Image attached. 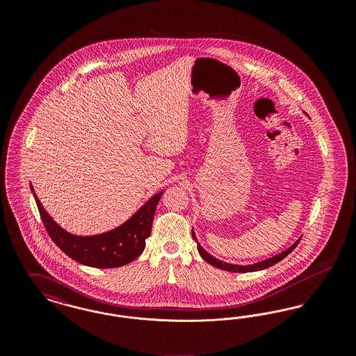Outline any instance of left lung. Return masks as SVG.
Instances as JSON below:
<instances>
[{"instance_id": "1", "label": "left lung", "mask_w": 356, "mask_h": 356, "mask_svg": "<svg viewBox=\"0 0 356 356\" xmlns=\"http://www.w3.org/2000/svg\"><path fill=\"white\" fill-rule=\"evenodd\" d=\"M192 237H193V238H195V241L197 243V238H196V235H195L193 229H192ZM300 238H302V237H299V240H296V241H295V243H293L288 250L283 251L282 254H275V256H272L270 259L261 260V261H259V263L250 264V266H238V264H231V263L221 261L219 259H216L215 256L208 254V252L204 250L203 247H202L199 243H197V251H199V254H202V257H203L204 260H205L207 263H209L211 266H213V267H216V268H220V270H224V271L243 272V273H244V272H254L260 271V270H266V268L271 267L273 264L279 263L280 260H283L288 254H291V252L296 248V245L299 244Z\"/></svg>"}]
</instances>
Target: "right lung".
I'll use <instances>...</instances> for the list:
<instances>
[{
    "instance_id": "1",
    "label": "right lung",
    "mask_w": 356,
    "mask_h": 356,
    "mask_svg": "<svg viewBox=\"0 0 356 356\" xmlns=\"http://www.w3.org/2000/svg\"><path fill=\"white\" fill-rule=\"evenodd\" d=\"M41 220L56 245L73 260L95 268H116L134 261L143 254L145 238L152 231L153 216L163 191L156 193L135 215L118 228L93 236H76L51 219L34 193Z\"/></svg>"
}]
</instances>
